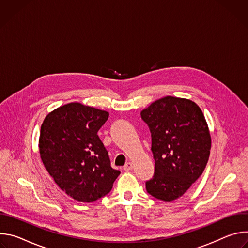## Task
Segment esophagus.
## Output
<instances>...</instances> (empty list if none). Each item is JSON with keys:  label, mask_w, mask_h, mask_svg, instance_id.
Segmentation results:
<instances>
[{"label": "esophagus", "mask_w": 248, "mask_h": 248, "mask_svg": "<svg viewBox=\"0 0 248 248\" xmlns=\"http://www.w3.org/2000/svg\"><path fill=\"white\" fill-rule=\"evenodd\" d=\"M133 169V164L131 162H128L126 163L124 166V170H131Z\"/></svg>", "instance_id": "esophagus-1"}]
</instances>
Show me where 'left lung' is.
Listing matches in <instances>:
<instances>
[{
	"label": "left lung",
	"mask_w": 248,
	"mask_h": 248,
	"mask_svg": "<svg viewBox=\"0 0 248 248\" xmlns=\"http://www.w3.org/2000/svg\"><path fill=\"white\" fill-rule=\"evenodd\" d=\"M140 115L149 126L155 160L146 190L170 202L189 189L207 165L211 149L207 122L196 103L172 96L156 100Z\"/></svg>",
	"instance_id": "1"
}]
</instances>
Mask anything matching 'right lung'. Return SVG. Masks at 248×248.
I'll use <instances>...</instances> for the list:
<instances>
[{
    "mask_svg": "<svg viewBox=\"0 0 248 248\" xmlns=\"http://www.w3.org/2000/svg\"><path fill=\"white\" fill-rule=\"evenodd\" d=\"M108 118V112L74 102L49 113L41 125L43 165L59 187L79 202L108 194L121 173L111 167L97 134Z\"/></svg>",
    "mask_w": 248,
    "mask_h": 248,
    "instance_id": "right-lung-1",
    "label": "right lung"
}]
</instances>
